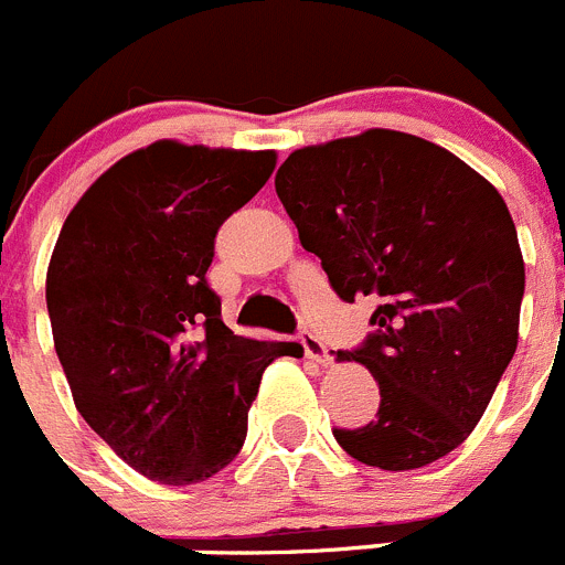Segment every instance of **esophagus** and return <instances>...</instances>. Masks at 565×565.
<instances>
[{"label": "esophagus", "mask_w": 565, "mask_h": 565, "mask_svg": "<svg viewBox=\"0 0 565 565\" xmlns=\"http://www.w3.org/2000/svg\"><path fill=\"white\" fill-rule=\"evenodd\" d=\"M299 341H302L305 355H308L310 361H317V364H322V366H328L330 361H333V355H330V347L324 344V341L319 339L317 333H310V330H302Z\"/></svg>", "instance_id": "1"}]
</instances>
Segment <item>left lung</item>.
Listing matches in <instances>:
<instances>
[{"mask_svg": "<svg viewBox=\"0 0 565 565\" xmlns=\"http://www.w3.org/2000/svg\"><path fill=\"white\" fill-rule=\"evenodd\" d=\"M299 241L344 302H377L359 361L375 420L333 428L359 462L414 470L468 439L519 347L524 257L488 179L420 137L372 128L299 148L274 175Z\"/></svg>", "mask_w": 565, "mask_h": 565, "instance_id": "8db88e82", "label": "left lung"}]
</instances>
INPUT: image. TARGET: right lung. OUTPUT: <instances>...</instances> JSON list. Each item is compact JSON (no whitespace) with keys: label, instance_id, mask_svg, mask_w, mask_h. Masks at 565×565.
Here are the masks:
<instances>
[{"label":"right lung","instance_id":"add662e5","mask_svg":"<svg viewBox=\"0 0 565 565\" xmlns=\"http://www.w3.org/2000/svg\"><path fill=\"white\" fill-rule=\"evenodd\" d=\"M274 151L153 142L108 168L46 268L55 353L81 417L134 470L195 484L241 454L263 370L294 341L235 335L206 282L215 235Z\"/></svg>","mask_w":565,"mask_h":565}]
</instances>
